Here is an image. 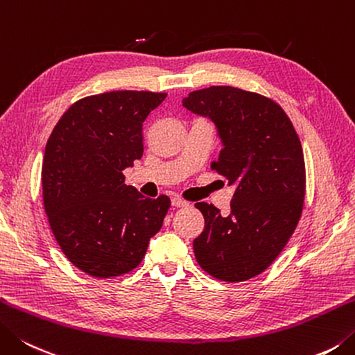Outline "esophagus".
Returning <instances> with one entry per match:
<instances>
[{"instance_id":"34e87169","label":"esophagus","mask_w":355,"mask_h":355,"mask_svg":"<svg viewBox=\"0 0 355 355\" xmlns=\"http://www.w3.org/2000/svg\"><path fill=\"white\" fill-rule=\"evenodd\" d=\"M171 205L176 207V209H182V207L189 205V202H185L184 199H180V198H178V196H173V198H171Z\"/></svg>"}]
</instances>
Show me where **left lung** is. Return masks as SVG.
I'll return each mask as SVG.
<instances>
[{"instance_id": "1", "label": "left lung", "mask_w": 355, "mask_h": 355, "mask_svg": "<svg viewBox=\"0 0 355 355\" xmlns=\"http://www.w3.org/2000/svg\"><path fill=\"white\" fill-rule=\"evenodd\" d=\"M182 106L215 123L223 150L211 168L235 187L229 216L196 204L205 219L193 241L196 261L223 282H245L275 261L302 216V144L282 106L255 92L210 86L190 92Z\"/></svg>"}]
</instances>
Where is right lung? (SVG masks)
Returning <instances> with one entry per match:
<instances>
[{"mask_svg":"<svg viewBox=\"0 0 355 355\" xmlns=\"http://www.w3.org/2000/svg\"><path fill=\"white\" fill-rule=\"evenodd\" d=\"M166 94L111 91L85 97L58 120L44 148L43 202L60 249L96 278L139 266L170 209L125 185L144 155L142 128Z\"/></svg>","mask_w":355,"mask_h":355,"instance_id":"right-lung-1","label":"right lung"}]
</instances>
